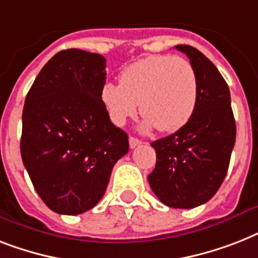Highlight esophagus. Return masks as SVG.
I'll return each instance as SVG.
<instances>
[{"label":"esophagus","instance_id":"esophagus-1","mask_svg":"<svg viewBox=\"0 0 258 258\" xmlns=\"http://www.w3.org/2000/svg\"><path fill=\"white\" fill-rule=\"evenodd\" d=\"M128 142H130V147H131V148H135V147H138V146H140V144H142V142H140L139 139L134 138V136H130Z\"/></svg>","mask_w":258,"mask_h":258}]
</instances>
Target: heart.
I'll use <instances>...</instances> for the list:
<instances>
[{"instance_id":"1","label":"heart","mask_w":258,"mask_h":258,"mask_svg":"<svg viewBox=\"0 0 258 258\" xmlns=\"http://www.w3.org/2000/svg\"><path fill=\"white\" fill-rule=\"evenodd\" d=\"M100 99L111 120L123 125L138 112L144 116L142 130L172 133L194 115L198 103V75L181 56L150 55L120 73L119 85L107 82Z\"/></svg>"}]
</instances>
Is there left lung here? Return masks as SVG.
I'll return each mask as SVG.
<instances>
[{
  "label": "left lung",
  "instance_id": "1",
  "mask_svg": "<svg viewBox=\"0 0 258 258\" xmlns=\"http://www.w3.org/2000/svg\"><path fill=\"white\" fill-rule=\"evenodd\" d=\"M198 75V103L185 124L155 140L156 165L148 175L163 204L189 209L213 198L227 175L236 140L231 93L216 66L198 49L177 45Z\"/></svg>",
  "mask_w": 258,
  "mask_h": 258
}]
</instances>
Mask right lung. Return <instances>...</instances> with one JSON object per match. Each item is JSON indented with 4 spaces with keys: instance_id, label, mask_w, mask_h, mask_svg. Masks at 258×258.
Instances as JSON below:
<instances>
[{
    "instance_id": "right-lung-1",
    "label": "right lung",
    "mask_w": 258,
    "mask_h": 258,
    "mask_svg": "<svg viewBox=\"0 0 258 258\" xmlns=\"http://www.w3.org/2000/svg\"><path fill=\"white\" fill-rule=\"evenodd\" d=\"M100 54L69 49L43 66L25 99L21 156L37 194L59 215H79L103 198L128 136L100 99Z\"/></svg>"
}]
</instances>
